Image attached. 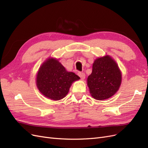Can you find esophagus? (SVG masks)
Instances as JSON below:
<instances>
[{"label":"esophagus","mask_w":148,"mask_h":148,"mask_svg":"<svg viewBox=\"0 0 148 148\" xmlns=\"http://www.w3.org/2000/svg\"><path fill=\"white\" fill-rule=\"evenodd\" d=\"M78 75L82 79H84L85 78V73H83V72H81V71H79V72L78 73Z\"/></svg>","instance_id":"1"}]
</instances>
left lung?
I'll use <instances>...</instances> for the list:
<instances>
[{
    "instance_id": "8db88e82",
    "label": "left lung",
    "mask_w": 148,
    "mask_h": 148,
    "mask_svg": "<svg viewBox=\"0 0 148 148\" xmlns=\"http://www.w3.org/2000/svg\"><path fill=\"white\" fill-rule=\"evenodd\" d=\"M122 75L117 64L107 56L94 62L92 73L88 78V86L95 99L104 100L118 91Z\"/></svg>"
}]
</instances>
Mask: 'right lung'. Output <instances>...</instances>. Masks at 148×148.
<instances>
[{
	"label": "right lung",
	"mask_w": 148,
	"mask_h": 148,
	"mask_svg": "<svg viewBox=\"0 0 148 148\" xmlns=\"http://www.w3.org/2000/svg\"><path fill=\"white\" fill-rule=\"evenodd\" d=\"M78 75L67 71L60 62L49 59L40 67L36 78L37 86L44 96L52 100L63 99Z\"/></svg>",
	"instance_id": "right-lung-1"
}]
</instances>
